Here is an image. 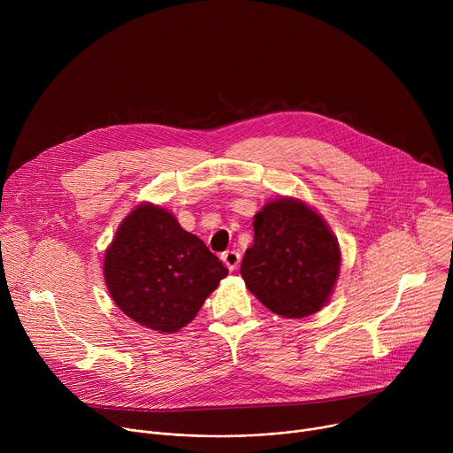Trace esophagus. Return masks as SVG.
Segmentation results:
<instances>
[{
  "mask_svg": "<svg viewBox=\"0 0 453 453\" xmlns=\"http://www.w3.org/2000/svg\"><path fill=\"white\" fill-rule=\"evenodd\" d=\"M222 260H224V264L227 265V269L229 271H234L238 265H240V252L238 250H226L224 254H222Z\"/></svg>",
  "mask_w": 453,
  "mask_h": 453,
  "instance_id": "34e87169",
  "label": "esophagus"
}]
</instances>
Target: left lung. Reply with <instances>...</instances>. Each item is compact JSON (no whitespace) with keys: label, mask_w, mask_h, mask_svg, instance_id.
Listing matches in <instances>:
<instances>
[{"label":"left lung","mask_w":453,"mask_h":453,"mask_svg":"<svg viewBox=\"0 0 453 453\" xmlns=\"http://www.w3.org/2000/svg\"><path fill=\"white\" fill-rule=\"evenodd\" d=\"M341 269L337 238L313 210L294 199L264 206L240 274L271 311L301 319L330 299Z\"/></svg>","instance_id":"left-lung-1"}]
</instances>
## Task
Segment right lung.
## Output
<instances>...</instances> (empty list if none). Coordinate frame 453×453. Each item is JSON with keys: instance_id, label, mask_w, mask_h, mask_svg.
<instances>
[{"instance_id": "right-lung-1", "label": "right lung", "mask_w": 453, "mask_h": 453, "mask_svg": "<svg viewBox=\"0 0 453 453\" xmlns=\"http://www.w3.org/2000/svg\"><path fill=\"white\" fill-rule=\"evenodd\" d=\"M104 276L127 317L173 334L197 315L227 269L172 213L142 204L121 222L107 249Z\"/></svg>"}]
</instances>
